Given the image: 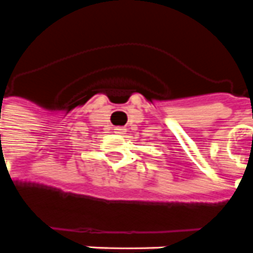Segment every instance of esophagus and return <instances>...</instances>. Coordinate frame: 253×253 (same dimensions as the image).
<instances>
[{"label": "esophagus", "instance_id": "34e87169", "mask_svg": "<svg viewBox=\"0 0 253 253\" xmlns=\"http://www.w3.org/2000/svg\"><path fill=\"white\" fill-rule=\"evenodd\" d=\"M124 128H120V126H117V128H114V132H124Z\"/></svg>", "mask_w": 253, "mask_h": 253}]
</instances>
